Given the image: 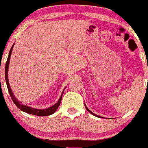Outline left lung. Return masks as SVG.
Listing matches in <instances>:
<instances>
[{"mask_svg": "<svg viewBox=\"0 0 148 148\" xmlns=\"http://www.w3.org/2000/svg\"><path fill=\"white\" fill-rule=\"evenodd\" d=\"M84 104H85V106H86V110H87V111L89 112V113H90L92 115H95V116H96V117H97V118H102L103 117H101V116H99V115H96V114H95L94 113H92V112L91 111H90L89 109H88V108H87V106H86V103H84Z\"/></svg>", "mask_w": 148, "mask_h": 148, "instance_id": "8db88e82", "label": "left lung"}]
</instances>
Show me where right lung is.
<instances>
[{
	"label": "right lung",
	"mask_w": 148,
	"mask_h": 148,
	"mask_svg": "<svg viewBox=\"0 0 148 148\" xmlns=\"http://www.w3.org/2000/svg\"><path fill=\"white\" fill-rule=\"evenodd\" d=\"M14 44L12 45V48L10 49V51L9 52V55H8V60H7V62L5 64V76L6 84H7V86H8V91H9L10 97H11L13 102L14 103V104L16 105V106H17L20 110H21L22 111L25 112V113H29V114L38 115V116H47V115H52L53 113H54L56 111V110L58 109V106H60V102H61V99H62V95H63L64 90V89H65V88H64V90H63V91H62V95H61L60 99H59L58 101H57V103H56L55 104L53 105L52 106L49 107V108H45V109H37V108H32V107L25 106V104H23L21 101H18V100L16 99V97H15L14 93H13L11 88H10L9 81H8V69H9L10 57H11L12 51V49H13V47H14Z\"/></svg>",
	"instance_id": "right-lung-1"
}]
</instances>
